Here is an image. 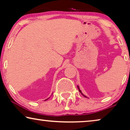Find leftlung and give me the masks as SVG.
<instances>
[{
  "label": "left lung",
  "instance_id": "left-lung-1",
  "mask_svg": "<svg viewBox=\"0 0 130 130\" xmlns=\"http://www.w3.org/2000/svg\"><path fill=\"white\" fill-rule=\"evenodd\" d=\"M77 88H78V89H79V92H80V93H81V94H82V95L83 96H85V97H86V96H85V95H83V94L82 93V91H81V90H80V88H79V86H77Z\"/></svg>",
  "mask_w": 130,
  "mask_h": 130
}]
</instances>
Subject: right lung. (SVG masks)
<instances>
[{
    "label": "right lung",
    "instance_id": "add662e5",
    "mask_svg": "<svg viewBox=\"0 0 130 130\" xmlns=\"http://www.w3.org/2000/svg\"><path fill=\"white\" fill-rule=\"evenodd\" d=\"M47 99H46V100H47ZM46 100H45V101H46Z\"/></svg>",
    "mask_w": 130,
    "mask_h": 130
}]
</instances>
